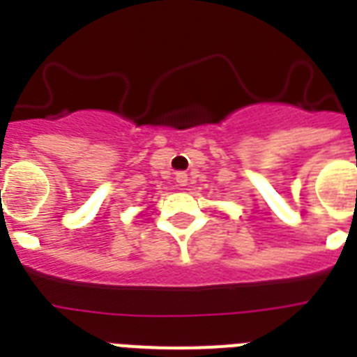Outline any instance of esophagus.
I'll use <instances>...</instances> for the list:
<instances>
[{"instance_id": "1", "label": "esophagus", "mask_w": 357, "mask_h": 357, "mask_svg": "<svg viewBox=\"0 0 357 357\" xmlns=\"http://www.w3.org/2000/svg\"><path fill=\"white\" fill-rule=\"evenodd\" d=\"M176 181H178L179 187H185V185L189 183V178H187V174L185 172H178L176 174Z\"/></svg>"}]
</instances>
